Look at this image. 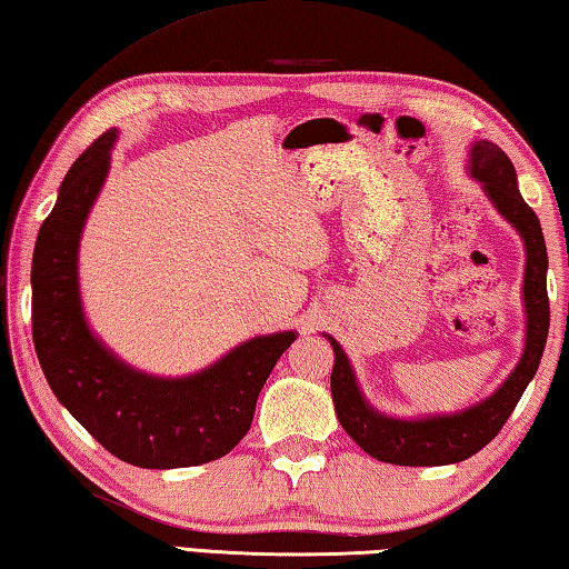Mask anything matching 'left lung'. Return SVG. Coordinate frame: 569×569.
Here are the masks:
<instances>
[{
	"instance_id": "8db88e82",
	"label": "left lung",
	"mask_w": 569,
	"mask_h": 569,
	"mask_svg": "<svg viewBox=\"0 0 569 569\" xmlns=\"http://www.w3.org/2000/svg\"><path fill=\"white\" fill-rule=\"evenodd\" d=\"M470 171L488 191L496 209L511 222L527 244V273H523V307H527V347L519 366L513 368L506 383L478 406L452 417H429L419 421H403L380 417L362 398L355 372L342 347L332 337L335 368H332V398L337 419L342 429L370 457L391 465L409 468H437V465L462 462L480 452L503 423L511 417L519 398L527 391L529 380L537 376L541 352L549 332V296H547V244L541 234L539 217L521 199L516 186L513 163L493 142L480 140L470 152Z\"/></svg>"
}]
</instances>
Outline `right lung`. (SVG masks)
Returning a JSON list of instances; mask_svg holds the SVG:
<instances>
[{"label":"right lung","mask_w":569,"mask_h":569,"mask_svg":"<svg viewBox=\"0 0 569 569\" xmlns=\"http://www.w3.org/2000/svg\"><path fill=\"white\" fill-rule=\"evenodd\" d=\"M114 130L66 173L32 256V342L71 417L120 460L148 470L219 460L248 435L258 396L296 332L256 337L189 378H152L117 360L89 332L79 299L81 227L109 171Z\"/></svg>","instance_id":"right-lung-1"}]
</instances>
